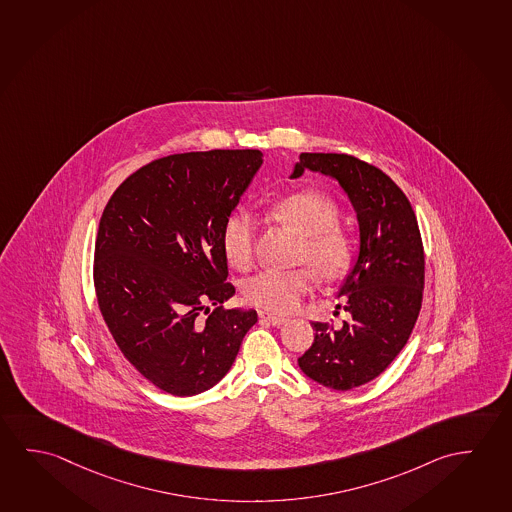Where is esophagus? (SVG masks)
<instances>
[{"instance_id":"obj_1","label":"esophagus","mask_w":512,"mask_h":512,"mask_svg":"<svg viewBox=\"0 0 512 512\" xmlns=\"http://www.w3.org/2000/svg\"><path fill=\"white\" fill-rule=\"evenodd\" d=\"M261 322H268V324L276 325V327H281V325L286 324V318L277 317V315H272V313H268V311H260Z\"/></svg>"}]
</instances>
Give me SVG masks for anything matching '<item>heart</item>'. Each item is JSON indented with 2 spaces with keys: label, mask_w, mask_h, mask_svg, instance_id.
I'll use <instances>...</instances> for the list:
<instances>
[{
  "label": "heart",
  "mask_w": 512,
  "mask_h": 512,
  "mask_svg": "<svg viewBox=\"0 0 512 512\" xmlns=\"http://www.w3.org/2000/svg\"><path fill=\"white\" fill-rule=\"evenodd\" d=\"M277 217L290 222L304 235L301 258L308 260L317 276L336 281L347 274L352 263V244L343 229L336 226L338 208L325 195L301 190L272 203ZM258 220L251 211L236 210L222 226V251L236 268L251 267L256 251ZM313 286L309 268H265L244 286L247 301L256 308L274 313H290Z\"/></svg>",
  "instance_id": "heart-1"
}]
</instances>
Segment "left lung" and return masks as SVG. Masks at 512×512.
Here are the masks:
<instances>
[{"label": "left lung", "instance_id": "8db88e82", "mask_svg": "<svg viewBox=\"0 0 512 512\" xmlns=\"http://www.w3.org/2000/svg\"><path fill=\"white\" fill-rule=\"evenodd\" d=\"M322 172L340 183L356 210L359 254L338 297L343 327L313 322L315 341L299 366L325 388L347 391L381 375L404 349L422 308L425 256L406 194L381 169L336 153H302L292 178Z\"/></svg>", "mask_w": 512, "mask_h": 512}]
</instances>
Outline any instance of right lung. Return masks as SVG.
Listing matches in <instances>:
<instances>
[{
  "mask_svg": "<svg viewBox=\"0 0 512 512\" xmlns=\"http://www.w3.org/2000/svg\"><path fill=\"white\" fill-rule=\"evenodd\" d=\"M261 163L258 149L165 156L124 179L101 215V315L124 357L165 393L213 388L258 322L254 309L222 306L235 295L222 226Z\"/></svg>",
  "mask_w": 512,
  "mask_h": 512,
  "instance_id": "add662e5",
  "label": "right lung"
}]
</instances>
